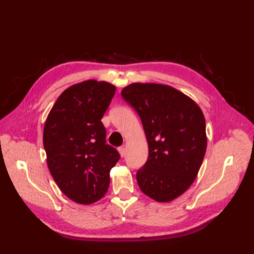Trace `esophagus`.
Instances as JSON below:
<instances>
[{"instance_id": "esophagus-1", "label": "esophagus", "mask_w": 254, "mask_h": 254, "mask_svg": "<svg viewBox=\"0 0 254 254\" xmlns=\"http://www.w3.org/2000/svg\"><path fill=\"white\" fill-rule=\"evenodd\" d=\"M118 150H119V152H120V155H121V157H124L125 156V148L124 147H119L118 148Z\"/></svg>"}]
</instances>
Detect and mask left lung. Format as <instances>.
I'll use <instances>...</instances> for the list:
<instances>
[{
    "mask_svg": "<svg viewBox=\"0 0 254 254\" xmlns=\"http://www.w3.org/2000/svg\"><path fill=\"white\" fill-rule=\"evenodd\" d=\"M121 94L140 115L148 159L136 173L145 195L172 201L194 182L206 150L204 115L193 99L167 84L134 82Z\"/></svg>",
    "mask_w": 254,
    "mask_h": 254,
    "instance_id": "left-lung-1",
    "label": "left lung"
}]
</instances>
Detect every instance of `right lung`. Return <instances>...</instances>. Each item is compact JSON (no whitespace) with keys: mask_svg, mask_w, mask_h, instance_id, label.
I'll return each instance as SVG.
<instances>
[{"mask_svg":"<svg viewBox=\"0 0 254 254\" xmlns=\"http://www.w3.org/2000/svg\"><path fill=\"white\" fill-rule=\"evenodd\" d=\"M115 93L107 81L84 80L65 89L51 109L43 146L52 177L63 193L79 204L103 198L120 153L106 144L104 113Z\"/></svg>","mask_w":254,"mask_h":254,"instance_id":"obj_1","label":"right lung"}]
</instances>
